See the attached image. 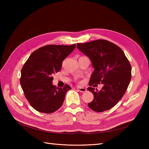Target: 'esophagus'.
I'll return each mask as SVG.
<instances>
[{"instance_id":"esophagus-1","label":"esophagus","mask_w":149,"mask_h":149,"mask_svg":"<svg viewBox=\"0 0 149 149\" xmlns=\"http://www.w3.org/2000/svg\"><path fill=\"white\" fill-rule=\"evenodd\" d=\"M77 89L79 91H80V92H82V93H84L85 92V91H86V89L85 88H82V87H77Z\"/></svg>"}]
</instances>
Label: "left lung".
Instances as JSON below:
<instances>
[{
    "mask_svg": "<svg viewBox=\"0 0 149 149\" xmlns=\"http://www.w3.org/2000/svg\"><path fill=\"white\" fill-rule=\"evenodd\" d=\"M77 47L89 57L94 68L88 88L94 98L88 106L96 112L111 109L125 94L131 79V66L127 57L118 46L105 40L77 43ZM100 83L104 86L99 91L91 87Z\"/></svg>",
    "mask_w": 149,
    "mask_h": 149,
    "instance_id": "left-lung-1",
    "label": "left lung"
}]
</instances>
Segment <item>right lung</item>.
I'll use <instances>...</instances> for the list:
<instances>
[{"label":"right lung","mask_w":149,"mask_h":149,"mask_svg":"<svg viewBox=\"0 0 149 149\" xmlns=\"http://www.w3.org/2000/svg\"><path fill=\"white\" fill-rule=\"evenodd\" d=\"M72 45H48L31 54L21 70L20 84L25 97L34 109L52 113L60 108L68 85L56 88L52 75L61 68L62 63L75 48Z\"/></svg>","instance_id":"add662e5"}]
</instances>
